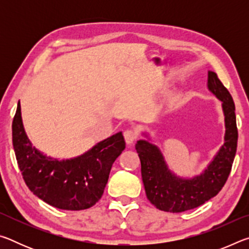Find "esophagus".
Segmentation results:
<instances>
[{"instance_id":"obj_1","label":"esophagus","mask_w":249,"mask_h":249,"mask_svg":"<svg viewBox=\"0 0 249 249\" xmlns=\"http://www.w3.org/2000/svg\"><path fill=\"white\" fill-rule=\"evenodd\" d=\"M124 138H125L126 144H127V145H132L133 142H134L135 141H136L137 135H136V133L134 132V130L127 129V130H125V132H124Z\"/></svg>"}]
</instances>
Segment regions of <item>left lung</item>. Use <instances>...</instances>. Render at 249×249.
Segmentation results:
<instances>
[{
	"label": "left lung",
	"instance_id": "obj_1",
	"mask_svg": "<svg viewBox=\"0 0 249 249\" xmlns=\"http://www.w3.org/2000/svg\"><path fill=\"white\" fill-rule=\"evenodd\" d=\"M208 89L222 102L225 122L224 144L208 167L192 178L177 176L168 167L165 157L148 133L146 140L137 141L135 148L141 159L142 178L147 199L156 208L179 213L197 208L215 196L224 187L237 148V126L233 98L213 71L208 72Z\"/></svg>",
	"mask_w": 249,
	"mask_h": 249
}]
</instances>
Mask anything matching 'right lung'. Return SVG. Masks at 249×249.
Listing matches in <instances>:
<instances>
[{"label": "right lung", "mask_w": 249, "mask_h": 249, "mask_svg": "<svg viewBox=\"0 0 249 249\" xmlns=\"http://www.w3.org/2000/svg\"><path fill=\"white\" fill-rule=\"evenodd\" d=\"M12 132L16 160L28 189L46 203L61 210L93 206L103 195L113 162L125 149L123 134L119 132L78 157L59 160L44 155L27 137L19 102Z\"/></svg>", "instance_id": "add662e5"}]
</instances>
